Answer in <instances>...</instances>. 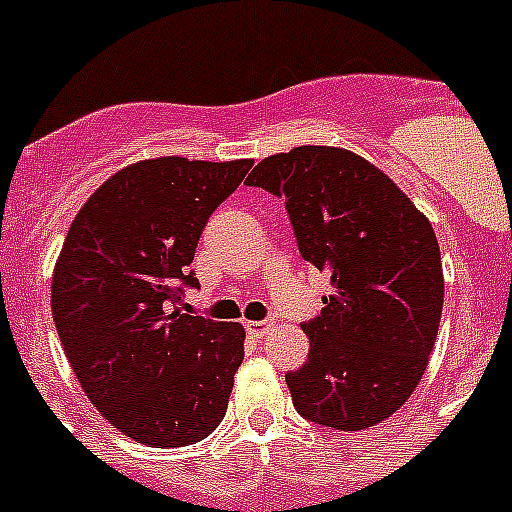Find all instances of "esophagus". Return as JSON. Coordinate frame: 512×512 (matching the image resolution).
I'll list each match as a JSON object with an SVG mask.
<instances>
[{
	"label": "esophagus",
	"instance_id": "34e87169",
	"mask_svg": "<svg viewBox=\"0 0 512 512\" xmlns=\"http://www.w3.org/2000/svg\"><path fill=\"white\" fill-rule=\"evenodd\" d=\"M246 328L253 336H266V333L274 328V323H271V320H251V323H246Z\"/></svg>",
	"mask_w": 512,
	"mask_h": 512
}]
</instances>
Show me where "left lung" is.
<instances>
[{"label":"left lung","mask_w":512,"mask_h":512,"mask_svg":"<svg viewBox=\"0 0 512 512\" xmlns=\"http://www.w3.org/2000/svg\"><path fill=\"white\" fill-rule=\"evenodd\" d=\"M246 184L284 200L300 256L333 287L302 323L310 354L287 372L295 410L336 431L382 423L418 387L441 323V251L428 217L343 148L277 153Z\"/></svg>","instance_id":"obj_1"}]
</instances>
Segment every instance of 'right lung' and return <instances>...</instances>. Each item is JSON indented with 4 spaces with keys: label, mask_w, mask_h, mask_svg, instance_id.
I'll use <instances>...</instances> for the list:
<instances>
[{
    "label": "right lung",
    "mask_w": 512,
    "mask_h": 512,
    "mask_svg": "<svg viewBox=\"0 0 512 512\" xmlns=\"http://www.w3.org/2000/svg\"><path fill=\"white\" fill-rule=\"evenodd\" d=\"M253 161L166 156L110 176L81 207L51 287L53 323L94 408L133 441L210 436L243 361V325L179 310L212 212Z\"/></svg>",
    "instance_id": "add662e5"
}]
</instances>
